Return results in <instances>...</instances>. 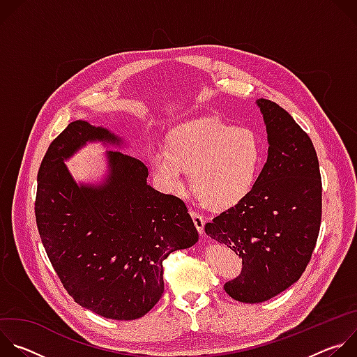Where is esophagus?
<instances>
[{
    "label": "esophagus",
    "mask_w": 357,
    "mask_h": 357,
    "mask_svg": "<svg viewBox=\"0 0 357 357\" xmlns=\"http://www.w3.org/2000/svg\"><path fill=\"white\" fill-rule=\"evenodd\" d=\"M190 216H192V219H193V223H195V226H196V229H197L199 234H203V233H205V223H206V218H205V216H202V215H199V213H196V212H193V211H190Z\"/></svg>",
    "instance_id": "obj_1"
}]
</instances>
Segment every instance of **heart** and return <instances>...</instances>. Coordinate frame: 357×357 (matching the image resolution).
I'll return each mask as SVG.
<instances>
[{
	"instance_id": "1",
	"label": "heart",
	"mask_w": 357,
	"mask_h": 357,
	"mask_svg": "<svg viewBox=\"0 0 357 357\" xmlns=\"http://www.w3.org/2000/svg\"><path fill=\"white\" fill-rule=\"evenodd\" d=\"M146 162L164 190H182L185 172H189L192 190L202 206L226 211L241 203L256 185L263 146L250 128L199 119L172 128L167 145H149Z\"/></svg>"
}]
</instances>
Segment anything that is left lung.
Listing matches in <instances>:
<instances>
[{
    "instance_id": "8db88e82",
    "label": "left lung",
    "mask_w": 357,
    "mask_h": 357,
    "mask_svg": "<svg viewBox=\"0 0 357 357\" xmlns=\"http://www.w3.org/2000/svg\"><path fill=\"white\" fill-rule=\"evenodd\" d=\"M268 155L251 193L206 223L213 240L243 260L225 284L236 301L259 303L299 280L315 248L322 216V181L314 144L274 101L259 98Z\"/></svg>"
}]
</instances>
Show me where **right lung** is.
Instances as JSON below:
<instances>
[{"label":"right lung","mask_w":357,"mask_h":357,"mask_svg":"<svg viewBox=\"0 0 357 357\" xmlns=\"http://www.w3.org/2000/svg\"><path fill=\"white\" fill-rule=\"evenodd\" d=\"M89 142L126 145L109 128L70 123L42 160L36 225L75 302L100 317L132 321L162 296V261L192 247L199 234L185 203L148 185V168L120 151H106L100 182H76L65 162Z\"/></svg>","instance_id":"obj_1"}]
</instances>
